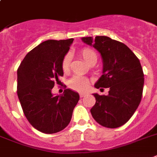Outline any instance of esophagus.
Segmentation results:
<instances>
[{"label": "esophagus", "mask_w": 157, "mask_h": 157, "mask_svg": "<svg viewBox=\"0 0 157 157\" xmlns=\"http://www.w3.org/2000/svg\"><path fill=\"white\" fill-rule=\"evenodd\" d=\"M84 96H85V94H81H81H80V97H81V98H82Z\"/></svg>", "instance_id": "esophagus-1"}]
</instances>
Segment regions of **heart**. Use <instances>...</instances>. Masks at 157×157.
<instances>
[{"label":"heart","instance_id":"obj_1","mask_svg":"<svg viewBox=\"0 0 157 157\" xmlns=\"http://www.w3.org/2000/svg\"><path fill=\"white\" fill-rule=\"evenodd\" d=\"M79 54L87 64L97 62L98 57H97L96 52H94L92 48H83L80 51ZM70 62H71V56L69 54L66 55L65 56L63 57L62 63H61V67H62L63 72L67 73V72H69ZM89 83H90V81L86 77L80 76V75H76V76H74L72 78L70 79L69 81H68V85L72 90H77V91H83V90H85L87 89Z\"/></svg>","mask_w":157,"mask_h":157}]
</instances>
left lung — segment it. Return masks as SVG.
Here are the masks:
<instances>
[{
    "label": "left lung",
    "mask_w": 157,
    "mask_h": 157,
    "mask_svg": "<svg viewBox=\"0 0 157 157\" xmlns=\"http://www.w3.org/2000/svg\"><path fill=\"white\" fill-rule=\"evenodd\" d=\"M81 39L102 58V75L94 86L109 89L107 96L94 94L96 103L90 109L92 116L103 127H121L132 118L142 98L144 78L140 62L124 43L109 37Z\"/></svg>",
    "instance_id": "1"
}]
</instances>
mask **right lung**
<instances>
[{
  "mask_svg": "<svg viewBox=\"0 0 157 157\" xmlns=\"http://www.w3.org/2000/svg\"><path fill=\"white\" fill-rule=\"evenodd\" d=\"M73 39L47 40L32 49L17 69V93L25 118L39 132L53 134L69 124L80 96L67 89L61 96L52 90L63 76L61 63Z\"/></svg>",
  "mask_w": 157,
  "mask_h": 157,
  "instance_id": "obj_1",
  "label": "right lung"
}]
</instances>
